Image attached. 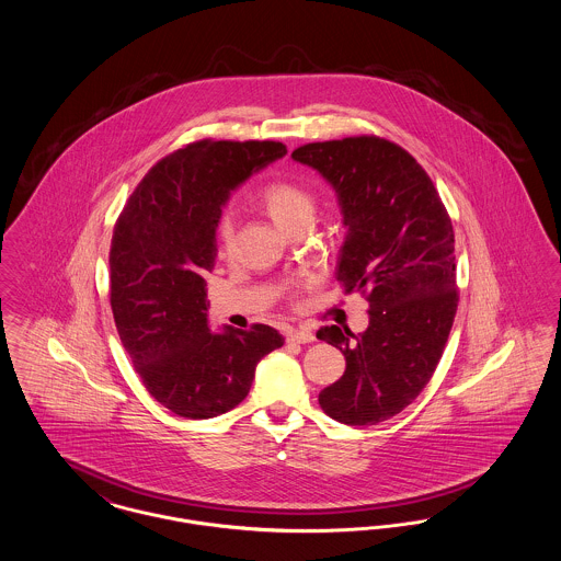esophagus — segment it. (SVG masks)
Instances as JSON below:
<instances>
[{
  "label": "esophagus",
  "instance_id": "esophagus-1",
  "mask_svg": "<svg viewBox=\"0 0 561 561\" xmlns=\"http://www.w3.org/2000/svg\"><path fill=\"white\" fill-rule=\"evenodd\" d=\"M286 336H288V341H293V343H313L316 341V336H313V332L311 330H288L286 332Z\"/></svg>",
  "mask_w": 561,
  "mask_h": 561
}]
</instances>
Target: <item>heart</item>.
Instances as JSON below:
<instances>
[{
	"label": "heart",
	"instance_id": "heart-1",
	"mask_svg": "<svg viewBox=\"0 0 561 561\" xmlns=\"http://www.w3.org/2000/svg\"><path fill=\"white\" fill-rule=\"evenodd\" d=\"M261 202L267 208L268 216L286 231H290L300 220L311 218L313 214L311 195L293 181H271L261 191ZM233 220L222 216L218 222V243L225 254L233 245Z\"/></svg>",
	"mask_w": 561,
	"mask_h": 561
}]
</instances>
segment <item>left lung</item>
Returning a JSON list of instances; mask_svg holds the SVG:
<instances>
[{
  "label": "left lung",
  "instance_id": "obj_1",
  "mask_svg": "<svg viewBox=\"0 0 561 561\" xmlns=\"http://www.w3.org/2000/svg\"><path fill=\"white\" fill-rule=\"evenodd\" d=\"M293 160L334 188L347 229L336 279L370 305L359 334L318 330L347 359L345 374L321 391V410L351 427L378 425L419 398L453 330V220L421 163L385 138L309 142Z\"/></svg>",
  "mask_w": 561,
  "mask_h": 561
}]
</instances>
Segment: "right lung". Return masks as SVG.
I'll return each mask as SVG.
<instances>
[{
    "label": "right lung",
    "instance_id": "add662e5",
    "mask_svg": "<svg viewBox=\"0 0 561 561\" xmlns=\"http://www.w3.org/2000/svg\"><path fill=\"white\" fill-rule=\"evenodd\" d=\"M273 140H199L158 161L119 214L111 252V309L151 398L185 419H214L250 391L259 362L284 345L265 323L210 330L206 279L231 191L282 160Z\"/></svg>",
    "mask_w": 561,
    "mask_h": 561
}]
</instances>
